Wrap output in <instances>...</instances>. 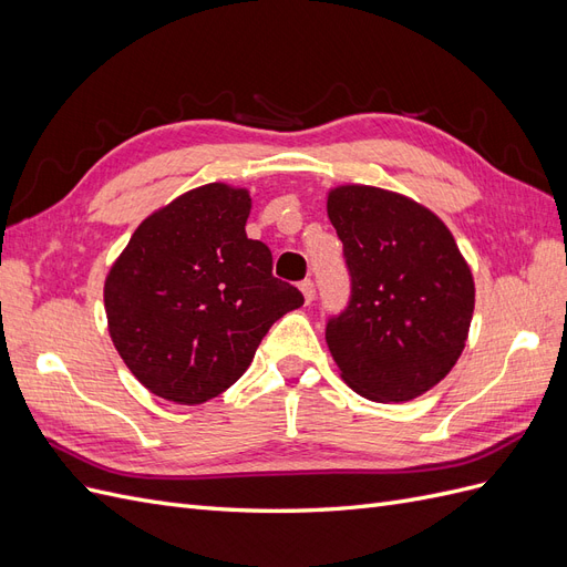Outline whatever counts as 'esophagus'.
I'll return each mask as SVG.
<instances>
[{
  "label": "esophagus",
  "mask_w": 567,
  "mask_h": 567,
  "mask_svg": "<svg viewBox=\"0 0 567 567\" xmlns=\"http://www.w3.org/2000/svg\"><path fill=\"white\" fill-rule=\"evenodd\" d=\"M300 290H302V296H305V302L310 305V302L315 300V293H317V290H315V284H312L310 279H305V281H300Z\"/></svg>",
  "instance_id": "1"
}]
</instances>
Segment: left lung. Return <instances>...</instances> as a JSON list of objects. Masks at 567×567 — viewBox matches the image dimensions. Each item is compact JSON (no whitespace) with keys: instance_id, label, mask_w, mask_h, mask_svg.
I'll return each instance as SVG.
<instances>
[{"instance_id":"left-lung-1","label":"left lung","mask_w":567,"mask_h":567,"mask_svg":"<svg viewBox=\"0 0 567 567\" xmlns=\"http://www.w3.org/2000/svg\"><path fill=\"white\" fill-rule=\"evenodd\" d=\"M352 296L326 323L342 381L373 402H409L435 388L466 348L475 307L468 262L447 225L421 203L367 184L326 200Z\"/></svg>"}]
</instances>
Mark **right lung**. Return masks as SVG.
Masks as SVG:
<instances>
[{
    "label": "right lung",
    "mask_w": 567,
    "mask_h": 567,
    "mask_svg": "<svg viewBox=\"0 0 567 567\" xmlns=\"http://www.w3.org/2000/svg\"><path fill=\"white\" fill-rule=\"evenodd\" d=\"M248 215V188H192L148 215L109 271L113 346L167 402L203 404L231 388L269 326L305 302L271 274L269 248L246 236Z\"/></svg>",
    "instance_id": "obj_1"
}]
</instances>
